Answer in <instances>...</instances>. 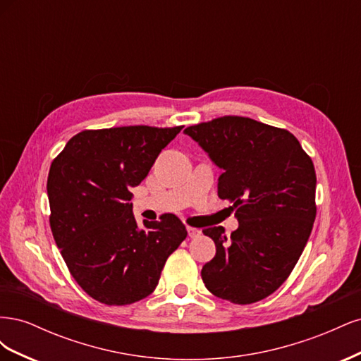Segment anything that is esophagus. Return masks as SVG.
<instances>
[{"label":"esophagus","instance_id":"obj_1","mask_svg":"<svg viewBox=\"0 0 361 361\" xmlns=\"http://www.w3.org/2000/svg\"><path fill=\"white\" fill-rule=\"evenodd\" d=\"M188 231V236L190 238H197L202 235V231H199V228H194V227H187Z\"/></svg>","mask_w":361,"mask_h":361}]
</instances>
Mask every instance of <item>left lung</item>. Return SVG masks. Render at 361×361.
Segmentation results:
<instances>
[{
  "mask_svg": "<svg viewBox=\"0 0 361 361\" xmlns=\"http://www.w3.org/2000/svg\"><path fill=\"white\" fill-rule=\"evenodd\" d=\"M223 173L218 197L231 200L239 227L203 231L215 257L202 279L215 297L251 304L276 292L292 272L316 216V173L289 130L226 116L183 130Z\"/></svg>",
  "mask_w": 361,
  "mask_h": 361,
  "instance_id": "1",
  "label": "left lung"
}]
</instances>
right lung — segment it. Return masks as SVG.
Here are the masks:
<instances>
[{"label":"right lung","mask_w":361,"mask_h":361,"mask_svg":"<svg viewBox=\"0 0 361 361\" xmlns=\"http://www.w3.org/2000/svg\"><path fill=\"white\" fill-rule=\"evenodd\" d=\"M180 129L82 130L51 164V231L72 277L96 301L125 305L146 298L167 257L187 238L173 214L140 227L129 203L130 188L147 176Z\"/></svg>","instance_id":"right-lung-1"}]
</instances>
